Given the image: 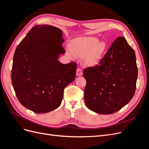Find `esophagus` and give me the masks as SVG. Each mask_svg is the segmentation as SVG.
<instances>
[{"label": "esophagus", "instance_id": "esophagus-1", "mask_svg": "<svg viewBox=\"0 0 149 149\" xmlns=\"http://www.w3.org/2000/svg\"><path fill=\"white\" fill-rule=\"evenodd\" d=\"M83 75V72L81 70V68H78L77 70H76V76H81Z\"/></svg>", "mask_w": 149, "mask_h": 149}]
</instances>
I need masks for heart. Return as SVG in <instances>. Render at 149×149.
Here are the masks:
<instances>
[{
	"label": "heart",
	"mask_w": 149,
	"mask_h": 149,
	"mask_svg": "<svg viewBox=\"0 0 149 149\" xmlns=\"http://www.w3.org/2000/svg\"><path fill=\"white\" fill-rule=\"evenodd\" d=\"M72 52L76 56L83 58V63L87 67H95L102 60L107 49L105 41H99L96 37H83L75 38L70 43ZM69 57L73 56L70 50L66 52Z\"/></svg>",
	"instance_id": "1"
}]
</instances>
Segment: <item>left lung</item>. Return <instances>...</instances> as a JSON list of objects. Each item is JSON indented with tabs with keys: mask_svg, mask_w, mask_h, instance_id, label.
Listing matches in <instances>:
<instances>
[{
	"mask_svg": "<svg viewBox=\"0 0 149 149\" xmlns=\"http://www.w3.org/2000/svg\"><path fill=\"white\" fill-rule=\"evenodd\" d=\"M137 74L134 50L124 37L118 38L100 65L83 71L86 105L101 114L118 111L133 97Z\"/></svg>",
	"mask_w": 149,
	"mask_h": 149,
	"instance_id": "left-lung-1",
	"label": "left lung"
}]
</instances>
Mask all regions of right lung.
Masks as SVG:
<instances>
[{
  "mask_svg": "<svg viewBox=\"0 0 149 149\" xmlns=\"http://www.w3.org/2000/svg\"><path fill=\"white\" fill-rule=\"evenodd\" d=\"M63 42L60 29L35 25L15 49L13 88L22 104L36 113H47L59 107L65 88L75 79V63L62 64L58 60L65 53Z\"/></svg>",
  "mask_w": 149,
  "mask_h": 149,
  "instance_id": "obj_1",
  "label": "right lung"
}]
</instances>
